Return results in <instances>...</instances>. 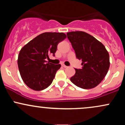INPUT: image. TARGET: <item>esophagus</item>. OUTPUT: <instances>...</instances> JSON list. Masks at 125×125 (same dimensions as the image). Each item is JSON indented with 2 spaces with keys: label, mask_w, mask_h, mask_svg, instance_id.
<instances>
[{
  "label": "esophagus",
  "mask_w": 125,
  "mask_h": 125,
  "mask_svg": "<svg viewBox=\"0 0 125 125\" xmlns=\"http://www.w3.org/2000/svg\"><path fill=\"white\" fill-rule=\"evenodd\" d=\"M62 66L63 67H64V68H66V67H68V66H67L64 65V64H62Z\"/></svg>",
  "instance_id": "esophagus-1"
}]
</instances>
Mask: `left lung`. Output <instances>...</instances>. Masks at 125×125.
<instances>
[{
    "label": "left lung",
    "mask_w": 125,
    "mask_h": 125,
    "mask_svg": "<svg viewBox=\"0 0 125 125\" xmlns=\"http://www.w3.org/2000/svg\"><path fill=\"white\" fill-rule=\"evenodd\" d=\"M67 38L78 59L82 69H75L71 78L73 83L85 89L97 86L106 75L110 66L109 54L104 46L94 36L82 31L67 33Z\"/></svg>",
    "instance_id": "left-lung-1"
}]
</instances>
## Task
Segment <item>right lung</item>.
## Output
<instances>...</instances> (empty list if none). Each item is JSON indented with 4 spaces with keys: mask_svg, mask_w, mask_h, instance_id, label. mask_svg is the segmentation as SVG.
<instances>
[{
    "mask_svg": "<svg viewBox=\"0 0 125 125\" xmlns=\"http://www.w3.org/2000/svg\"><path fill=\"white\" fill-rule=\"evenodd\" d=\"M66 38L64 33L45 32L38 35L20 51L18 64L23 81L34 90L51 85L61 64L47 63L50 54L54 56L58 44Z\"/></svg>",
    "mask_w": 125,
    "mask_h": 125,
    "instance_id": "add662e5",
    "label": "right lung"
}]
</instances>
